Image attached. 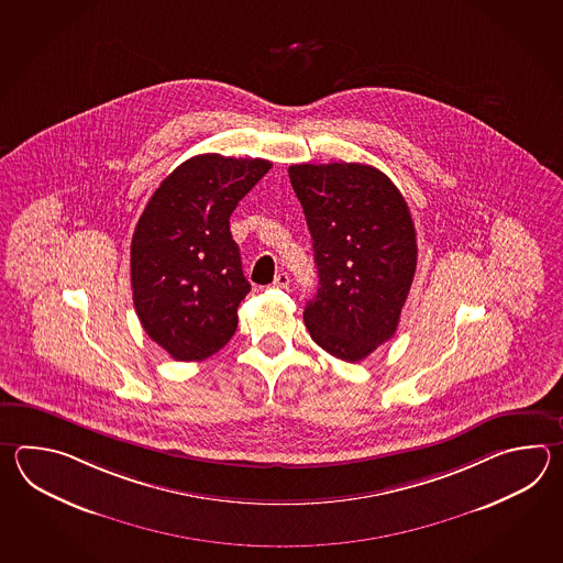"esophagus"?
<instances>
[{"instance_id": "obj_1", "label": "esophagus", "mask_w": 563, "mask_h": 563, "mask_svg": "<svg viewBox=\"0 0 563 563\" xmlns=\"http://www.w3.org/2000/svg\"><path fill=\"white\" fill-rule=\"evenodd\" d=\"M289 286V276H287L286 272H282V274H277L276 279H274V287H286Z\"/></svg>"}]
</instances>
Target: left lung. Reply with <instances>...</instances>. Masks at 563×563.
<instances>
[{
  "label": "left lung",
  "mask_w": 563,
  "mask_h": 563,
  "mask_svg": "<svg viewBox=\"0 0 563 563\" xmlns=\"http://www.w3.org/2000/svg\"><path fill=\"white\" fill-rule=\"evenodd\" d=\"M287 173L320 277L303 322L328 354L360 362L395 335L417 272V231L407 201L371 165L306 163Z\"/></svg>",
  "instance_id": "obj_1"
}]
</instances>
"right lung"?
Listing matches in <instances>:
<instances>
[{
	"mask_svg": "<svg viewBox=\"0 0 563 563\" xmlns=\"http://www.w3.org/2000/svg\"><path fill=\"white\" fill-rule=\"evenodd\" d=\"M269 168L264 158L192 156L144 207L131 243L132 301L144 332L173 358H209L235 334L252 284L229 217Z\"/></svg>",
	"mask_w": 563,
	"mask_h": 563,
	"instance_id": "obj_1",
	"label": "right lung"
}]
</instances>
